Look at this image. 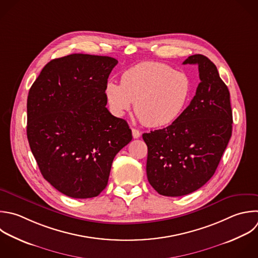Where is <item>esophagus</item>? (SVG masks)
I'll use <instances>...</instances> for the list:
<instances>
[{"mask_svg":"<svg viewBox=\"0 0 258 258\" xmlns=\"http://www.w3.org/2000/svg\"><path fill=\"white\" fill-rule=\"evenodd\" d=\"M140 135H141V133L137 129H135V128L132 129V136H133V138H139Z\"/></svg>","mask_w":258,"mask_h":258,"instance_id":"esophagus-1","label":"esophagus"}]
</instances>
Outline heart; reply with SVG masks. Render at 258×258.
Returning a JSON list of instances; mask_svg holds the SVG:
<instances>
[{
  "label": "heart",
  "mask_w": 258,
  "mask_h": 258,
  "mask_svg": "<svg viewBox=\"0 0 258 258\" xmlns=\"http://www.w3.org/2000/svg\"><path fill=\"white\" fill-rule=\"evenodd\" d=\"M191 91V80L184 72L162 62L144 61L126 70L120 84L108 81L104 95L114 115H125L134 103V112L144 125L160 128L181 115Z\"/></svg>",
  "instance_id": "b5f03b06"
}]
</instances>
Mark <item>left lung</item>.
<instances>
[{"label": "left lung", "instance_id": "8db88e82", "mask_svg": "<svg viewBox=\"0 0 258 258\" xmlns=\"http://www.w3.org/2000/svg\"><path fill=\"white\" fill-rule=\"evenodd\" d=\"M198 64L196 96L169 126L142 135L148 149L149 183L162 196L180 197L203 186L215 173L232 135L230 93L216 66L205 55L188 56Z\"/></svg>", "mask_w": 258, "mask_h": 258}]
</instances>
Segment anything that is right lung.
I'll list each match as a JSON object with an SVG mask.
<instances>
[{
  "mask_svg": "<svg viewBox=\"0 0 258 258\" xmlns=\"http://www.w3.org/2000/svg\"><path fill=\"white\" fill-rule=\"evenodd\" d=\"M109 56L75 53L49 61L30 88L27 138L43 177L75 199L100 195L116 154L132 140L106 108Z\"/></svg>",
  "mask_w": 258,
  "mask_h": 258,
  "instance_id": "1",
  "label": "right lung"
}]
</instances>
